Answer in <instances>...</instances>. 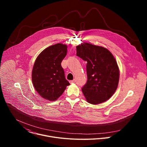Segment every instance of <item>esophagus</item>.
I'll use <instances>...</instances> for the list:
<instances>
[{
    "instance_id": "34e87169",
    "label": "esophagus",
    "mask_w": 147,
    "mask_h": 147,
    "mask_svg": "<svg viewBox=\"0 0 147 147\" xmlns=\"http://www.w3.org/2000/svg\"><path fill=\"white\" fill-rule=\"evenodd\" d=\"M69 82H70V83H74V82H76V80L74 79V80H70Z\"/></svg>"
}]
</instances>
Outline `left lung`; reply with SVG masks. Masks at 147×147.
Returning a JSON list of instances; mask_svg holds the SVG:
<instances>
[{
  "label": "left lung",
  "instance_id": "1",
  "mask_svg": "<svg viewBox=\"0 0 147 147\" xmlns=\"http://www.w3.org/2000/svg\"><path fill=\"white\" fill-rule=\"evenodd\" d=\"M77 56L87 62V81L82 91L90 103L96 105L109 99L116 91L119 70L113 55L102 47L84 43L76 47Z\"/></svg>",
  "mask_w": 147,
  "mask_h": 147
}]
</instances>
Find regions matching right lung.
I'll return each mask as SVG.
<instances>
[{
	"mask_svg": "<svg viewBox=\"0 0 147 147\" xmlns=\"http://www.w3.org/2000/svg\"><path fill=\"white\" fill-rule=\"evenodd\" d=\"M67 45L56 44L37 57L32 71V81L37 92L44 99L56 100L70 85L61 63L67 55Z\"/></svg>",
	"mask_w": 147,
	"mask_h": 147,
	"instance_id": "add662e5",
	"label": "right lung"
}]
</instances>
